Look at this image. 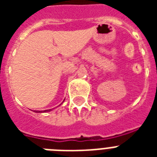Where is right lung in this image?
Segmentation results:
<instances>
[{
    "mask_svg": "<svg viewBox=\"0 0 157 157\" xmlns=\"http://www.w3.org/2000/svg\"><path fill=\"white\" fill-rule=\"evenodd\" d=\"M51 111V109H49V110H45L43 112H50ZM35 112H39V111H34Z\"/></svg>",
    "mask_w": 157,
    "mask_h": 157,
    "instance_id": "right-lung-1",
    "label": "right lung"
}]
</instances>
